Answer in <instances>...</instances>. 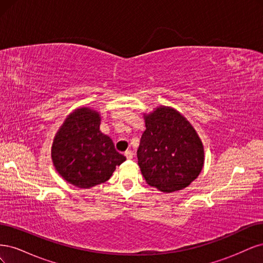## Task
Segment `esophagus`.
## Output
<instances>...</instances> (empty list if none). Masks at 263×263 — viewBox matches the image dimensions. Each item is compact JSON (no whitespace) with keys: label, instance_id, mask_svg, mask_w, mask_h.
I'll return each mask as SVG.
<instances>
[{"label":"esophagus","instance_id":"esophagus-1","mask_svg":"<svg viewBox=\"0 0 263 263\" xmlns=\"http://www.w3.org/2000/svg\"><path fill=\"white\" fill-rule=\"evenodd\" d=\"M125 157L128 159V160H130V159H133V157H134V153L132 150H127V151H125Z\"/></svg>","mask_w":263,"mask_h":263}]
</instances>
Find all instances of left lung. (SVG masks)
Listing matches in <instances>:
<instances>
[{"label":"left lung","mask_w":263,"mask_h":263,"mask_svg":"<svg viewBox=\"0 0 263 263\" xmlns=\"http://www.w3.org/2000/svg\"><path fill=\"white\" fill-rule=\"evenodd\" d=\"M145 121L137 158L146 182L165 193L186 187L204 164L202 141L192 125L165 106L158 107Z\"/></svg>","instance_id":"1"}]
</instances>
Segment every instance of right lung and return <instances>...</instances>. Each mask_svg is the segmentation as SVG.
I'll return each instance as SVG.
<instances>
[{
  "instance_id": "right-lung-1",
  "label": "right lung",
  "mask_w": 263,
  "mask_h": 263,
  "mask_svg": "<svg viewBox=\"0 0 263 263\" xmlns=\"http://www.w3.org/2000/svg\"><path fill=\"white\" fill-rule=\"evenodd\" d=\"M101 117L82 107L71 113L60 127L52 144L55 170L71 184L89 189L112 177L126 157L116 151L114 142L100 130Z\"/></svg>"
}]
</instances>
